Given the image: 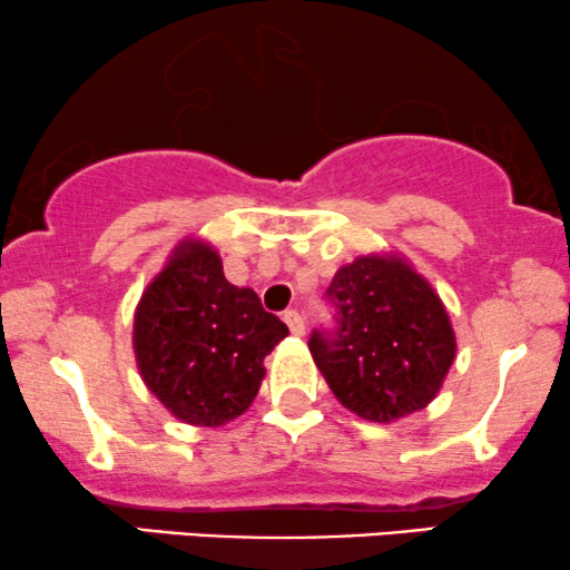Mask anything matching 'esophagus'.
<instances>
[{"instance_id":"obj_1","label":"esophagus","mask_w":570,"mask_h":570,"mask_svg":"<svg viewBox=\"0 0 570 570\" xmlns=\"http://www.w3.org/2000/svg\"><path fill=\"white\" fill-rule=\"evenodd\" d=\"M283 320H285L287 327H291L293 335L301 337L303 330H306V327H303V316H301L298 312H295V308H287V312L283 314Z\"/></svg>"}]
</instances>
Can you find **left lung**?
I'll return each instance as SVG.
<instances>
[{
    "instance_id": "left-lung-1",
    "label": "left lung",
    "mask_w": 570,
    "mask_h": 570,
    "mask_svg": "<svg viewBox=\"0 0 570 570\" xmlns=\"http://www.w3.org/2000/svg\"><path fill=\"white\" fill-rule=\"evenodd\" d=\"M335 330H314V364L345 409L390 424L426 409L455 361L440 295L395 254L358 256L327 287Z\"/></svg>"
}]
</instances>
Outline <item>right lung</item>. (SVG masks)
I'll return each mask as SVG.
<instances>
[{"label":"right lung","instance_id":"obj_1","mask_svg":"<svg viewBox=\"0 0 570 570\" xmlns=\"http://www.w3.org/2000/svg\"><path fill=\"white\" fill-rule=\"evenodd\" d=\"M287 337L250 287L225 279L209 243H177L165 269L140 295L132 351L140 380L175 419L222 426L238 419L262 387L264 358Z\"/></svg>","mask_w":570,"mask_h":570}]
</instances>
